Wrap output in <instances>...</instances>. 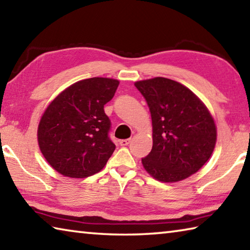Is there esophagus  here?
Here are the masks:
<instances>
[{
  "label": "esophagus",
  "instance_id": "34e87169",
  "mask_svg": "<svg viewBox=\"0 0 250 250\" xmlns=\"http://www.w3.org/2000/svg\"><path fill=\"white\" fill-rule=\"evenodd\" d=\"M130 142H131L130 139H124V140H120L119 143H120L121 146H128Z\"/></svg>",
  "mask_w": 250,
  "mask_h": 250
}]
</instances>
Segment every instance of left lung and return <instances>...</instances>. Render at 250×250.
Instances as JSON below:
<instances>
[{"instance_id": "8db88e82", "label": "left lung", "mask_w": 250, "mask_h": 250, "mask_svg": "<svg viewBox=\"0 0 250 250\" xmlns=\"http://www.w3.org/2000/svg\"><path fill=\"white\" fill-rule=\"evenodd\" d=\"M134 86L149 105L153 146L142 164L161 182H177L196 173L216 143V125L195 94L172 79L155 77Z\"/></svg>"}]
</instances>
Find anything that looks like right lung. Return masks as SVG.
I'll use <instances>...</instances> for the list:
<instances>
[{"mask_svg":"<svg viewBox=\"0 0 250 250\" xmlns=\"http://www.w3.org/2000/svg\"><path fill=\"white\" fill-rule=\"evenodd\" d=\"M118 86L119 82L111 78L80 80L45 110L37 140L44 158L58 173L87 177L103 170L116 149L109 138L111 122L104 107Z\"/></svg>","mask_w":250,"mask_h":250,"instance_id":"right-lung-1","label":"right lung"}]
</instances>
